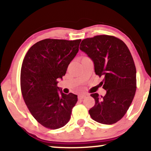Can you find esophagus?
Instances as JSON below:
<instances>
[{"mask_svg": "<svg viewBox=\"0 0 151 151\" xmlns=\"http://www.w3.org/2000/svg\"><path fill=\"white\" fill-rule=\"evenodd\" d=\"M87 97V95L86 94H81L78 96V100H83V99H84Z\"/></svg>", "mask_w": 151, "mask_h": 151, "instance_id": "esophagus-1", "label": "esophagus"}]
</instances>
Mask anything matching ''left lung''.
<instances>
[{"label": "left lung", "mask_w": 151, "mask_h": 151, "mask_svg": "<svg viewBox=\"0 0 151 151\" xmlns=\"http://www.w3.org/2000/svg\"><path fill=\"white\" fill-rule=\"evenodd\" d=\"M80 49L93 61L96 75L103 76L100 84L104 96L91 93L95 105L89 111L92 119L106 125L121 120L131 105L136 90V70L125 42L109 35L82 40Z\"/></svg>", "instance_id": "left-lung-1"}]
</instances>
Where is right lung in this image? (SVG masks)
I'll use <instances>...</instances> for the list:
<instances>
[{
  "mask_svg": "<svg viewBox=\"0 0 151 151\" xmlns=\"http://www.w3.org/2000/svg\"><path fill=\"white\" fill-rule=\"evenodd\" d=\"M81 41L40 40L30 47L22 63L20 83L24 102L36 120L49 129L66 125L78 100L75 94L63 93L57 79L65 75Z\"/></svg>",
  "mask_w": 151,
  "mask_h": 151,
  "instance_id": "obj_1",
  "label": "right lung"
}]
</instances>
